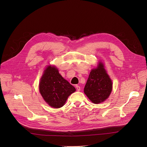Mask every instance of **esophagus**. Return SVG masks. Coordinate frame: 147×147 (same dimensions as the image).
<instances>
[{"instance_id": "34e87169", "label": "esophagus", "mask_w": 147, "mask_h": 147, "mask_svg": "<svg viewBox=\"0 0 147 147\" xmlns=\"http://www.w3.org/2000/svg\"><path fill=\"white\" fill-rule=\"evenodd\" d=\"M76 89H77V90L78 91H80V87L79 86H78V85H76Z\"/></svg>"}]
</instances>
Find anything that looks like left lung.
Returning a JSON list of instances; mask_svg holds the SVG:
<instances>
[{"mask_svg":"<svg viewBox=\"0 0 147 147\" xmlns=\"http://www.w3.org/2000/svg\"><path fill=\"white\" fill-rule=\"evenodd\" d=\"M112 90V81L102 63L99 62L97 67L91 71L84 91L92 102L98 104L105 100Z\"/></svg>","mask_w":147,"mask_h":147,"instance_id":"1","label":"left lung"}]
</instances>
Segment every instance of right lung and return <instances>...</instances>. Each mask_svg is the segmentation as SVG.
Here are the masks:
<instances>
[{
    "instance_id": "right-lung-1",
    "label": "right lung",
    "mask_w": 147,
    "mask_h": 147,
    "mask_svg": "<svg viewBox=\"0 0 147 147\" xmlns=\"http://www.w3.org/2000/svg\"><path fill=\"white\" fill-rule=\"evenodd\" d=\"M39 92L45 101L53 108L64 105L76 88L59 74L55 66H48L44 70L39 84Z\"/></svg>"
}]
</instances>
